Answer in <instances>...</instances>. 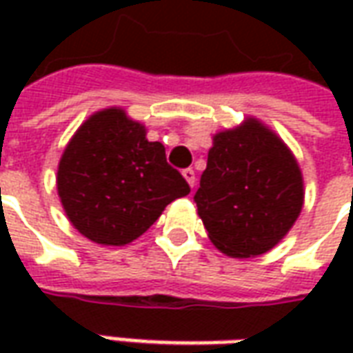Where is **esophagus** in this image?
<instances>
[{"mask_svg": "<svg viewBox=\"0 0 353 353\" xmlns=\"http://www.w3.org/2000/svg\"><path fill=\"white\" fill-rule=\"evenodd\" d=\"M183 177L187 179V183L191 185V187H194V185H196V176H194V170L192 168H185Z\"/></svg>", "mask_w": 353, "mask_h": 353, "instance_id": "34e87169", "label": "esophagus"}]
</instances>
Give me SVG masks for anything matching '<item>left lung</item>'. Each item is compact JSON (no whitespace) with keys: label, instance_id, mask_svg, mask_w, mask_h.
I'll return each mask as SVG.
<instances>
[{"label":"left lung","instance_id":"8db88e82","mask_svg":"<svg viewBox=\"0 0 353 353\" xmlns=\"http://www.w3.org/2000/svg\"><path fill=\"white\" fill-rule=\"evenodd\" d=\"M217 250L255 257L288 234L303 208V177L285 143L257 121L214 138L194 192Z\"/></svg>","mask_w":353,"mask_h":353}]
</instances>
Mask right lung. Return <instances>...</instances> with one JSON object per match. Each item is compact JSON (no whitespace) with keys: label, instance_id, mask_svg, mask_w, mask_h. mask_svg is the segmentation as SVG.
Masks as SVG:
<instances>
[{"label":"right lung","instance_id":"obj_1","mask_svg":"<svg viewBox=\"0 0 353 353\" xmlns=\"http://www.w3.org/2000/svg\"><path fill=\"white\" fill-rule=\"evenodd\" d=\"M57 183L73 227L105 245L136 240L170 202L191 192L166 162L164 145L147 141L145 128L123 109L100 111L81 126L62 154Z\"/></svg>","mask_w":353,"mask_h":353}]
</instances>
